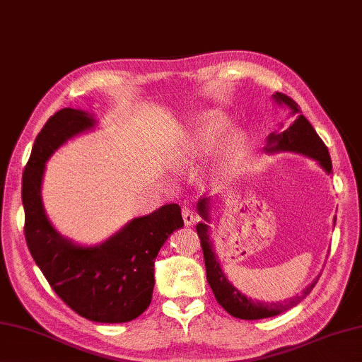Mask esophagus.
I'll list each match as a JSON object with an SVG mask.
<instances>
[{
    "mask_svg": "<svg viewBox=\"0 0 362 362\" xmlns=\"http://www.w3.org/2000/svg\"><path fill=\"white\" fill-rule=\"evenodd\" d=\"M182 218H183V222H185V226H191L194 224L196 221V213L189 209V206H185V209L182 210Z\"/></svg>",
    "mask_w": 362,
    "mask_h": 362,
    "instance_id": "esophagus-1",
    "label": "esophagus"
}]
</instances>
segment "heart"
Listing matches in <instances>:
<instances>
[{
	"mask_svg": "<svg viewBox=\"0 0 362 362\" xmlns=\"http://www.w3.org/2000/svg\"><path fill=\"white\" fill-rule=\"evenodd\" d=\"M228 122L219 115H210L183 134L169 149V160L174 166H185L205 158L218 144L219 138L227 132ZM244 152V141L240 135H230L222 151V161L233 165Z\"/></svg>",
	"mask_w": 362,
	"mask_h": 362,
	"instance_id": "1",
	"label": "heart"
}]
</instances>
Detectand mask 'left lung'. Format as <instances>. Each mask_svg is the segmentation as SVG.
Wrapping results in <instances>:
<instances>
[{"instance_id": "left-lung-1", "label": "left lung", "mask_w": 362, "mask_h": 362, "mask_svg": "<svg viewBox=\"0 0 362 362\" xmlns=\"http://www.w3.org/2000/svg\"><path fill=\"white\" fill-rule=\"evenodd\" d=\"M274 99L279 104H284L291 109L292 117H297L292 124L283 130L281 134H271L267 138L266 152H280V151H289L308 156L314 160H317L320 166L325 169L329 174L332 173V158H329L328 148L325 143L322 141V138L317 135L316 130L310 124V121L306 119L302 112H300L298 104L291 99L289 96L283 93L274 95ZM209 201L210 199H199L197 202V211L204 218V222H199L196 226L197 236L201 238V245L204 252L205 259V269H206V281H209L210 288L213 291L214 297H216L218 303L224 308L228 314H232L233 317L244 319V320H257V319H266L274 317L279 314L294 308L302 300L310 294L313 288L316 286L317 280H314L308 288H305L300 294H297L294 298L284 300V302L276 303H266L258 302V300L247 298L244 294H241L232 283L227 280V276L222 272L219 266V261L216 259L213 250V243L209 235V226H206L205 220L209 222ZM336 224V218H334Z\"/></svg>"}]
</instances>
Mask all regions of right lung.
<instances>
[{"label":"right lung","instance_id":"right-lung-1","mask_svg":"<svg viewBox=\"0 0 362 362\" xmlns=\"http://www.w3.org/2000/svg\"><path fill=\"white\" fill-rule=\"evenodd\" d=\"M95 122L91 115L66 107L54 113L37 135L21 183L25 238L49 286L73 311L101 324H122L148 310L158 250L174 230L183 227V219L180 206L168 204L132 219L93 247L74 244L56 232L42 204L45 163L59 146Z\"/></svg>","mask_w":362,"mask_h":362}]
</instances>
